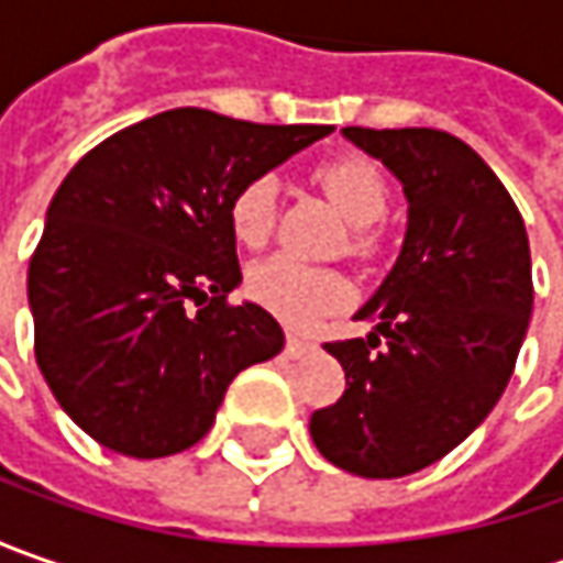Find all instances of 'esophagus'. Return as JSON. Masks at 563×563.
Instances as JSON below:
<instances>
[{"label": "esophagus", "mask_w": 563, "mask_h": 563, "mask_svg": "<svg viewBox=\"0 0 563 563\" xmlns=\"http://www.w3.org/2000/svg\"><path fill=\"white\" fill-rule=\"evenodd\" d=\"M313 351V341H307V338H297V335H288V344H285V354L291 360L303 357V354H310Z\"/></svg>", "instance_id": "obj_1"}]
</instances>
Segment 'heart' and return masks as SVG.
Listing matches in <instances>:
<instances>
[{
  "mask_svg": "<svg viewBox=\"0 0 563 563\" xmlns=\"http://www.w3.org/2000/svg\"><path fill=\"white\" fill-rule=\"evenodd\" d=\"M316 181L332 197L341 216L354 228L376 225L388 212V185L376 165L363 156H344L319 165ZM278 178L256 175L231 200L228 219L231 231L244 247H260L275 222ZM250 297L288 325H313L319 316L332 313L351 300V285L332 269H319L294 256L275 253L247 272Z\"/></svg>",
  "mask_w": 563,
  "mask_h": 563,
  "instance_id": "b5f03b06",
  "label": "heart"
}]
</instances>
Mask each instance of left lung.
Masks as SVG:
<instances>
[{"label": "left lung", "instance_id": "left-lung-1", "mask_svg": "<svg viewBox=\"0 0 563 563\" xmlns=\"http://www.w3.org/2000/svg\"><path fill=\"white\" fill-rule=\"evenodd\" d=\"M341 134L400 181L407 234L357 310L376 329L325 344L347 388L310 417V435L329 464L398 479L442 461L505 395L532 313L530 241L498 175L454 134Z\"/></svg>", "mask_w": 563, "mask_h": 563}]
</instances>
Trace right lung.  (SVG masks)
<instances>
[{
  "mask_svg": "<svg viewBox=\"0 0 563 563\" xmlns=\"http://www.w3.org/2000/svg\"><path fill=\"white\" fill-rule=\"evenodd\" d=\"M332 134L168 109L90 150L27 269L36 366L102 448L168 457L209 432L231 378L285 347L241 285L228 209L250 178Z\"/></svg>",
  "mask_w": 563,
  "mask_h": 563,
  "instance_id": "right-lung-1",
  "label": "right lung"
}]
</instances>
